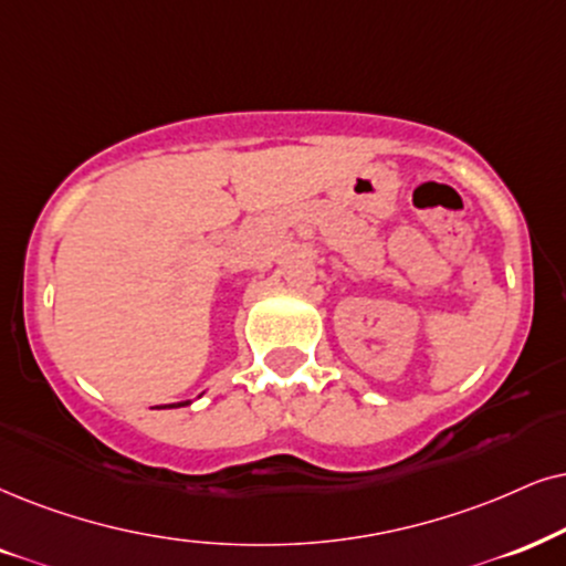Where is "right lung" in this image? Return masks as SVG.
I'll use <instances>...</instances> for the list:
<instances>
[{
	"label": "right lung",
	"instance_id": "1",
	"mask_svg": "<svg viewBox=\"0 0 566 566\" xmlns=\"http://www.w3.org/2000/svg\"><path fill=\"white\" fill-rule=\"evenodd\" d=\"M185 405H190V399H188V402H177V405H164V407H185Z\"/></svg>",
	"mask_w": 566,
	"mask_h": 566
}]
</instances>
